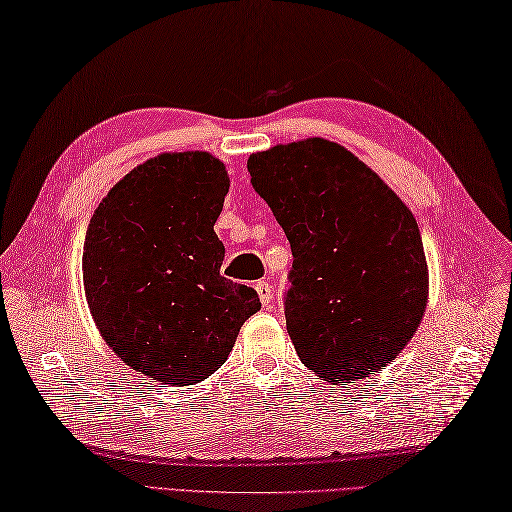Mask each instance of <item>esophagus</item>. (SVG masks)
Wrapping results in <instances>:
<instances>
[{
	"instance_id": "34e87169",
	"label": "esophagus",
	"mask_w": 512,
	"mask_h": 512,
	"mask_svg": "<svg viewBox=\"0 0 512 512\" xmlns=\"http://www.w3.org/2000/svg\"><path fill=\"white\" fill-rule=\"evenodd\" d=\"M256 293H258V297H260V302H263V306H269L271 304V284L269 282H265V280H260V282H256Z\"/></svg>"
}]
</instances>
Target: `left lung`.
I'll use <instances>...</instances> for the list:
<instances>
[{"instance_id": "1", "label": "left lung", "mask_w": 512, "mask_h": 512, "mask_svg": "<svg viewBox=\"0 0 512 512\" xmlns=\"http://www.w3.org/2000/svg\"><path fill=\"white\" fill-rule=\"evenodd\" d=\"M247 171L291 243L284 315L302 363L332 384L393 363L428 304L413 213L363 160L317 136L252 154Z\"/></svg>"}]
</instances>
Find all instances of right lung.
<instances>
[{"instance_id": "right-lung-1", "label": "right lung", "mask_w": 512, "mask_h": 512, "mask_svg": "<svg viewBox=\"0 0 512 512\" xmlns=\"http://www.w3.org/2000/svg\"><path fill=\"white\" fill-rule=\"evenodd\" d=\"M228 189L213 154H160L112 186L86 230L82 278L95 326L154 382L206 380L260 308L254 289L219 273L226 249L215 221Z\"/></svg>"}]
</instances>
